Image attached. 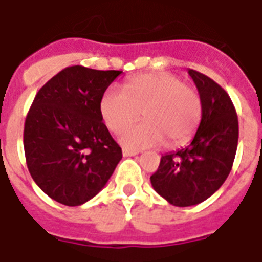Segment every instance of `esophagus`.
Segmentation results:
<instances>
[{"mask_svg": "<svg viewBox=\"0 0 262 262\" xmlns=\"http://www.w3.org/2000/svg\"><path fill=\"white\" fill-rule=\"evenodd\" d=\"M122 155L125 156V158H129V156L137 155V152L132 151V149H126V148H123V149H122Z\"/></svg>", "mask_w": 262, "mask_h": 262, "instance_id": "1", "label": "esophagus"}]
</instances>
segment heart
I'll list each match as a JSON object with an SVG mask.
<instances>
[{"mask_svg":"<svg viewBox=\"0 0 262 262\" xmlns=\"http://www.w3.org/2000/svg\"><path fill=\"white\" fill-rule=\"evenodd\" d=\"M99 110L104 125L119 133L139 118L145 121L123 132L121 143L130 149L158 147L167 140L179 145L194 135L203 117V100L194 88L170 73H145L127 80L122 91L108 88Z\"/></svg>","mask_w":262,"mask_h":262,"instance_id":"1","label":"heart"}]
</instances>
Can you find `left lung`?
I'll list each match as a JSON object with an SVG mask.
<instances>
[{
    "label": "left lung",
    "instance_id": "1",
    "mask_svg": "<svg viewBox=\"0 0 262 262\" xmlns=\"http://www.w3.org/2000/svg\"><path fill=\"white\" fill-rule=\"evenodd\" d=\"M189 75L203 100V117L191 143L164 154L151 183L175 207H190L211 197L227 179L238 147V117L228 94L197 71Z\"/></svg>",
    "mask_w": 262,
    "mask_h": 262
}]
</instances>
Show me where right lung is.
Instances as JSON below:
<instances>
[{
    "label": "right lung",
    "mask_w": 262,
    "mask_h": 262,
    "mask_svg": "<svg viewBox=\"0 0 262 262\" xmlns=\"http://www.w3.org/2000/svg\"><path fill=\"white\" fill-rule=\"evenodd\" d=\"M121 71L69 67L35 96L24 123L27 167L57 203L77 207L102 190L122 151L102 122L99 103Z\"/></svg>",
    "instance_id": "add662e5"
}]
</instances>
